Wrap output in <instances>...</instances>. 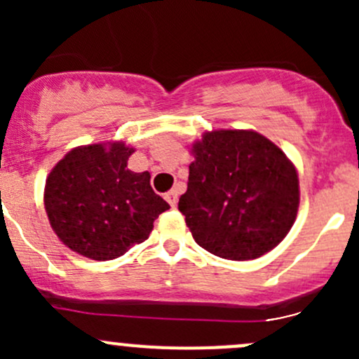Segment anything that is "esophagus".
<instances>
[{
    "label": "esophagus",
    "instance_id": "obj_1",
    "mask_svg": "<svg viewBox=\"0 0 359 359\" xmlns=\"http://www.w3.org/2000/svg\"><path fill=\"white\" fill-rule=\"evenodd\" d=\"M166 201L170 203V206H177V200H179V193H177V189H172L168 191V193L165 194Z\"/></svg>",
    "mask_w": 359,
    "mask_h": 359
}]
</instances>
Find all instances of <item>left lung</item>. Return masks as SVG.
<instances>
[{
  "label": "left lung",
  "mask_w": 359,
  "mask_h": 359,
  "mask_svg": "<svg viewBox=\"0 0 359 359\" xmlns=\"http://www.w3.org/2000/svg\"><path fill=\"white\" fill-rule=\"evenodd\" d=\"M179 210L194 241L229 260H250L287 236L299 208V177L283 151L250 130H217L193 146Z\"/></svg>",
  "instance_id": "1"
}]
</instances>
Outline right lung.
Segmentation results:
<instances>
[{"mask_svg": "<svg viewBox=\"0 0 359 359\" xmlns=\"http://www.w3.org/2000/svg\"><path fill=\"white\" fill-rule=\"evenodd\" d=\"M132 153L123 142L76 147L50 172V226L72 252L93 260L121 257L147 240L159 213L170 208L151 187L149 172L126 168Z\"/></svg>", "mask_w": 359, "mask_h": 359, "instance_id": "add662e5", "label": "right lung"}]
</instances>
